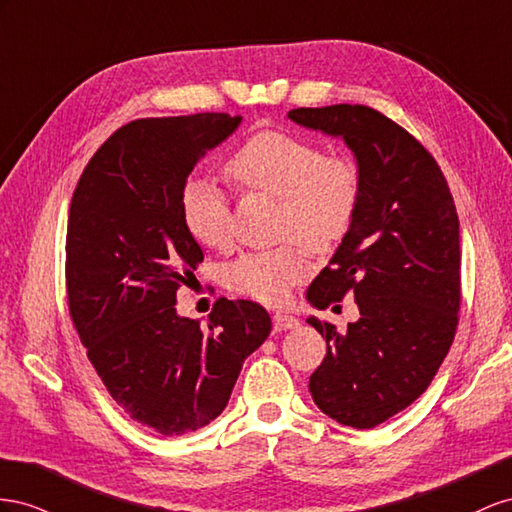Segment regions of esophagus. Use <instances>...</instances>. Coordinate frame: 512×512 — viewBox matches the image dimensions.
<instances>
[{"mask_svg": "<svg viewBox=\"0 0 512 512\" xmlns=\"http://www.w3.org/2000/svg\"><path fill=\"white\" fill-rule=\"evenodd\" d=\"M272 324H274L276 332H281V330H294V328H298L300 321L294 315H289V313H276L272 317Z\"/></svg>", "mask_w": 512, "mask_h": 512, "instance_id": "1", "label": "esophagus"}]
</instances>
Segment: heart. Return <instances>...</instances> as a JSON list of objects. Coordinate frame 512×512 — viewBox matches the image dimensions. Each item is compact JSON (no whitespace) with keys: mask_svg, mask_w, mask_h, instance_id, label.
I'll use <instances>...</instances> for the list:
<instances>
[{"mask_svg":"<svg viewBox=\"0 0 512 512\" xmlns=\"http://www.w3.org/2000/svg\"><path fill=\"white\" fill-rule=\"evenodd\" d=\"M229 175L246 193L276 201L274 231L285 244L242 253L225 268V285L266 304H283L291 287L309 276L304 248L315 255L337 248L354 227L362 171L352 156L326 154L321 145L281 130H261L229 160ZM182 216L206 246L231 238V199L212 180L184 184Z\"/></svg>","mask_w":512,"mask_h":512,"instance_id":"b5f03b06","label":"heart"}]
</instances>
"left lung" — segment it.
<instances>
[{
  "instance_id": "obj_1",
  "label": "left lung",
  "mask_w": 512,
  "mask_h": 512,
  "mask_svg": "<svg viewBox=\"0 0 512 512\" xmlns=\"http://www.w3.org/2000/svg\"><path fill=\"white\" fill-rule=\"evenodd\" d=\"M300 126L341 137L362 171L354 227L311 283L317 309L356 298L345 332L306 321L326 339L309 390L345 427L373 429L425 392L455 339L461 304L459 216L435 158L403 126L364 105L300 107Z\"/></svg>"
}]
</instances>
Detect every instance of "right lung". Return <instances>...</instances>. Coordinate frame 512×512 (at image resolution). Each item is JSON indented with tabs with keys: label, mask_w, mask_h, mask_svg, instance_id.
<instances>
[{
	"label": "right lung",
	"mask_w": 512,
	"mask_h": 512,
	"mask_svg": "<svg viewBox=\"0 0 512 512\" xmlns=\"http://www.w3.org/2000/svg\"><path fill=\"white\" fill-rule=\"evenodd\" d=\"M240 122L229 113L130 122L100 145L70 201L72 324L113 401L160 435L197 431L221 414L242 362L272 328L251 300L218 298L208 326L175 311V294L203 261L182 216L186 178Z\"/></svg>",
	"instance_id": "right-lung-1"
}]
</instances>
